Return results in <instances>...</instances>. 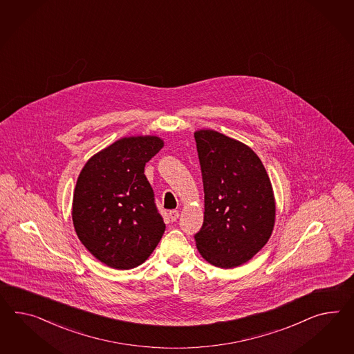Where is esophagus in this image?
<instances>
[{
  "label": "esophagus",
  "instance_id": "34e87169",
  "mask_svg": "<svg viewBox=\"0 0 354 354\" xmlns=\"http://www.w3.org/2000/svg\"><path fill=\"white\" fill-rule=\"evenodd\" d=\"M169 218H170V220H171V221H175V220L179 219V211H170V212H169Z\"/></svg>",
  "mask_w": 354,
  "mask_h": 354
}]
</instances>
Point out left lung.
<instances>
[{"mask_svg": "<svg viewBox=\"0 0 354 354\" xmlns=\"http://www.w3.org/2000/svg\"><path fill=\"white\" fill-rule=\"evenodd\" d=\"M205 192V216L194 236L202 258L219 268L249 261L264 248L276 219L267 170L246 144L214 130L194 133Z\"/></svg>", "mask_w": 354, "mask_h": 354, "instance_id": "obj_1", "label": "left lung"}]
</instances>
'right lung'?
<instances>
[{
	"mask_svg": "<svg viewBox=\"0 0 354 354\" xmlns=\"http://www.w3.org/2000/svg\"><path fill=\"white\" fill-rule=\"evenodd\" d=\"M158 136H129L94 154L77 179L72 219L82 245L103 264L131 269L143 264L162 239L161 214L144 175L161 151Z\"/></svg>",
	"mask_w": 354,
	"mask_h": 354,
	"instance_id": "1",
	"label": "right lung"
}]
</instances>
